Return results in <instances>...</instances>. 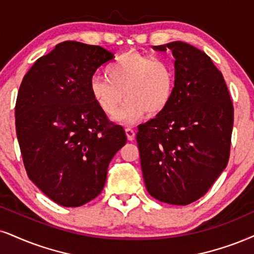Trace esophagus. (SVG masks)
<instances>
[{"label": "esophagus", "mask_w": 254, "mask_h": 254, "mask_svg": "<svg viewBox=\"0 0 254 254\" xmlns=\"http://www.w3.org/2000/svg\"><path fill=\"white\" fill-rule=\"evenodd\" d=\"M125 132H126L127 139L129 140V141L134 140V137H135V130H133L132 128H126V129H125Z\"/></svg>", "instance_id": "1"}]
</instances>
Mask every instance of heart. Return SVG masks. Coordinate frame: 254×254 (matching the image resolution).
<instances>
[{
  "instance_id": "obj_1",
  "label": "heart",
  "mask_w": 254,
  "mask_h": 254,
  "mask_svg": "<svg viewBox=\"0 0 254 254\" xmlns=\"http://www.w3.org/2000/svg\"><path fill=\"white\" fill-rule=\"evenodd\" d=\"M105 77L94 76L89 93L105 114L113 117L125 97L127 102L115 120L128 124L161 114L170 106L175 89V71L171 62L139 52H126L109 62Z\"/></svg>"
}]
</instances>
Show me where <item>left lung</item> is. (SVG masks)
<instances>
[{
	"mask_svg": "<svg viewBox=\"0 0 254 254\" xmlns=\"http://www.w3.org/2000/svg\"><path fill=\"white\" fill-rule=\"evenodd\" d=\"M175 58V89L167 108L136 134L145 186L153 198L189 205L226 168L233 105L211 58L183 41L154 46Z\"/></svg>",
	"mask_w": 254,
	"mask_h": 254,
	"instance_id": "obj_1",
	"label": "left lung"
}]
</instances>
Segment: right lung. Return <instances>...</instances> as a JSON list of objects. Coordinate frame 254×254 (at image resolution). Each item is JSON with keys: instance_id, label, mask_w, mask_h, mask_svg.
Masks as SVG:
<instances>
[{"instance_id": "1", "label": "right lung", "mask_w": 254, "mask_h": 254, "mask_svg": "<svg viewBox=\"0 0 254 254\" xmlns=\"http://www.w3.org/2000/svg\"><path fill=\"white\" fill-rule=\"evenodd\" d=\"M114 54L64 41L24 75L15 107L29 179L53 201L79 207L99 195L108 165L127 137L94 102L89 82Z\"/></svg>"}]
</instances>
